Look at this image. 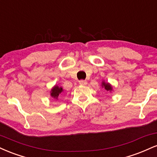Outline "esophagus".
Returning a JSON list of instances; mask_svg holds the SVG:
<instances>
[{
	"label": "esophagus",
	"instance_id": "obj_1",
	"mask_svg": "<svg viewBox=\"0 0 157 157\" xmlns=\"http://www.w3.org/2000/svg\"><path fill=\"white\" fill-rule=\"evenodd\" d=\"M79 83H80V85H81V86H86V85H87V81L86 80H80L79 81Z\"/></svg>",
	"mask_w": 157,
	"mask_h": 157
}]
</instances>
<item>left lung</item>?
<instances>
[{"label": "left lung", "mask_w": 157, "mask_h": 157, "mask_svg": "<svg viewBox=\"0 0 157 157\" xmlns=\"http://www.w3.org/2000/svg\"><path fill=\"white\" fill-rule=\"evenodd\" d=\"M102 87L104 88V89H105L106 91H112V86H111V85L109 83V82H104V81H102Z\"/></svg>", "instance_id": "obj_1"}]
</instances>
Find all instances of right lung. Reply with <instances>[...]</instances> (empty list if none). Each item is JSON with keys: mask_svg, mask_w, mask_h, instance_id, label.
Instances as JSON below:
<instances>
[{"mask_svg": "<svg viewBox=\"0 0 157 157\" xmlns=\"http://www.w3.org/2000/svg\"><path fill=\"white\" fill-rule=\"evenodd\" d=\"M63 91V89L62 87H60V86H55L51 90V96L53 97L54 99L57 100L59 95H60Z\"/></svg>", "mask_w": 157, "mask_h": 157, "instance_id": "right-lung-1", "label": "right lung"}]
</instances>
